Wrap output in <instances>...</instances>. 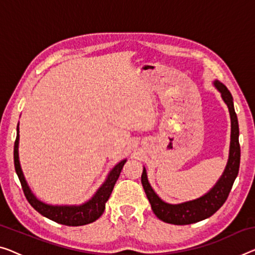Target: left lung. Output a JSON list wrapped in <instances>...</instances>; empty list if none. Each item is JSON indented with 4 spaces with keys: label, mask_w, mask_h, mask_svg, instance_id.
I'll return each instance as SVG.
<instances>
[{
    "label": "left lung",
    "mask_w": 255,
    "mask_h": 255,
    "mask_svg": "<svg viewBox=\"0 0 255 255\" xmlns=\"http://www.w3.org/2000/svg\"><path fill=\"white\" fill-rule=\"evenodd\" d=\"M213 85L221 94L222 100L229 110L231 120L229 158H228V162L221 177L219 178L214 187L197 199L181 204H168L162 200L152 189L149 180H147L145 167H143L140 181H142L143 189L151 204L152 211L159 220L166 223H170V225H191V223L203 221V220L210 218L225 204L228 196H229L230 190L233 188L234 182L238 175L239 162H241V146H239L238 140L239 127L237 115L234 108V100L230 91L223 83L215 80Z\"/></svg>",
    "instance_id": "left-lung-1"
}]
</instances>
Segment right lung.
<instances>
[{"label": "right lung", "mask_w": 255, "mask_h": 255, "mask_svg": "<svg viewBox=\"0 0 255 255\" xmlns=\"http://www.w3.org/2000/svg\"><path fill=\"white\" fill-rule=\"evenodd\" d=\"M19 124L17 126V138L14 142L13 149V160H14V168L16 173L20 181L22 190H24L26 199L32 205L34 210L37 211L41 215L45 218L52 220L60 225H65L70 227H78L85 226L91 223L100 218L103 214L105 210V204L111 196L112 190L115 188V184L123 169L124 165L126 164L127 159L121 160L119 164H117L113 168L110 170L108 177L104 181V183L101 185L100 189L97 190L96 193L91 198L81 205H50L45 204L42 200L36 198L30 190L27 181L24 176V173L21 170L20 161H19Z\"/></svg>", "instance_id": "right-lung-1"}]
</instances>
